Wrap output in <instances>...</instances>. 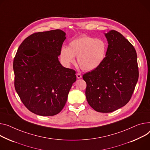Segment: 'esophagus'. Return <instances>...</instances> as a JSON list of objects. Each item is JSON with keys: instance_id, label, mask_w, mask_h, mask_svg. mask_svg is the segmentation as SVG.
I'll use <instances>...</instances> for the list:
<instances>
[{"instance_id": "34e87169", "label": "esophagus", "mask_w": 150, "mask_h": 150, "mask_svg": "<svg viewBox=\"0 0 150 150\" xmlns=\"http://www.w3.org/2000/svg\"><path fill=\"white\" fill-rule=\"evenodd\" d=\"M76 78L78 79H80L82 78V75L80 74H76Z\"/></svg>"}]
</instances>
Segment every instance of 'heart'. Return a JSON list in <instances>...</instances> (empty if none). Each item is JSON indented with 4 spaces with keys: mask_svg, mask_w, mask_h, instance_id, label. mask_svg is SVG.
Instances as JSON below:
<instances>
[{
    "mask_svg": "<svg viewBox=\"0 0 150 150\" xmlns=\"http://www.w3.org/2000/svg\"><path fill=\"white\" fill-rule=\"evenodd\" d=\"M106 52L107 45L103 40L84 35L72 40L68 47H63L60 58L65 65L70 66L75 63L77 57L78 64L83 71H92L102 64Z\"/></svg>",
    "mask_w": 150,
    "mask_h": 150,
    "instance_id": "heart-1",
    "label": "heart"
}]
</instances>
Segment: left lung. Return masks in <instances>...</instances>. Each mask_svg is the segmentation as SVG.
<instances>
[{"label": "left lung", "instance_id": "1", "mask_svg": "<svg viewBox=\"0 0 150 150\" xmlns=\"http://www.w3.org/2000/svg\"><path fill=\"white\" fill-rule=\"evenodd\" d=\"M108 42L102 64L83 75L86 96L95 110L110 113L125 105L139 78L137 54L133 46L119 32L104 33Z\"/></svg>", "mask_w": 150, "mask_h": 150}]
</instances>
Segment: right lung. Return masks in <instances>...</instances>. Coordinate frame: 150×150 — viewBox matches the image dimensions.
<instances>
[{"label":"right lung","mask_w":150,"mask_h":150,"mask_svg":"<svg viewBox=\"0 0 150 150\" xmlns=\"http://www.w3.org/2000/svg\"><path fill=\"white\" fill-rule=\"evenodd\" d=\"M66 38L61 29L34 33L24 40L14 59L16 91L25 107L37 115L60 112L76 81L74 70L58 60Z\"/></svg>","instance_id":"1"}]
</instances>
